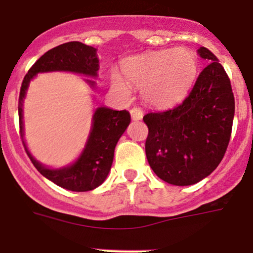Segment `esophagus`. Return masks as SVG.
<instances>
[{
  "label": "esophagus",
  "instance_id": "esophagus-1",
  "mask_svg": "<svg viewBox=\"0 0 253 253\" xmlns=\"http://www.w3.org/2000/svg\"><path fill=\"white\" fill-rule=\"evenodd\" d=\"M129 112H131V117L132 120H134V121H137V120H142L143 117V110L141 108H132L131 110H129Z\"/></svg>",
  "mask_w": 253,
  "mask_h": 253
}]
</instances>
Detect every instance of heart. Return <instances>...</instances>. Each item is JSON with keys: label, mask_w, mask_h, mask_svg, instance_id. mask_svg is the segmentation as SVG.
Masks as SVG:
<instances>
[{"label": "heart", "mask_w": 253, "mask_h": 253, "mask_svg": "<svg viewBox=\"0 0 253 253\" xmlns=\"http://www.w3.org/2000/svg\"><path fill=\"white\" fill-rule=\"evenodd\" d=\"M122 72L132 86L144 88L149 103L167 106L177 103L190 90L198 75V60L188 48H168L129 58ZM111 81L115 88L126 90L117 73H112Z\"/></svg>", "instance_id": "1"}]
</instances>
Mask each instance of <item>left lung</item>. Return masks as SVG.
Masks as SVG:
<instances>
[{
  "instance_id": "1",
  "label": "left lung",
  "mask_w": 253,
  "mask_h": 253,
  "mask_svg": "<svg viewBox=\"0 0 253 253\" xmlns=\"http://www.w3.org/2000/svg\"><path fill=\"white\" fill-rule=\"evenodd\" d=\"M208 66L192 90L175 108L144 115L145 155L165 182L188 186L211 175L228 148L235 114L230 79L207 47L198 48Z\"/></svg>"
}]
</instances>
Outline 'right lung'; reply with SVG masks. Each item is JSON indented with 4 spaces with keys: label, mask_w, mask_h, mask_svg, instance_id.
<instances>
[{
    "label": "right lung",
    "mask_w": 253,
    "mask_h": 253,
    "mask_svg": "<svg viewBox=\"0 0 253 253\" xmlns=\"http://www.w3.org/2000/svg\"><path fill=\"white\" fill-rule=\"evenodd\" d=\"M99 70V60L96 57V48L79 42H71L51 48L45 52L34 65L30 67L23 79L20 86L18 114H19L20 136L23 137V101L29 82L38 73L52 72V71H68L81 75L96 77ZM91 86L95 82L86 79ZM131 122L129 112L117 111L109 108H98L93 115V126L88 142L77 162L62 169H48L32 157L30 160L42 176L52 181L60 187L75 192L91 191L105 181L111 169L114 152L120 137L126 131ZM24 143V142H23Z\"/></svg>",
    "instance_id": "1"
}]
</instances>
